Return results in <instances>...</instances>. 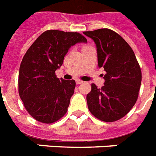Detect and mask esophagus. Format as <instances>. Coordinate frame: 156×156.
I'll return each mask as SVG.
<instances>
[{
    "label": "esophagus",
    "instance_id": "esophagus-1",
    "mask_svg": "<svg viewBox=\"0 0 156 156\" xmlns=\"http://www.w3.org/2000/svg\"><path fill=\"white\" fill-rule=\"evenodd\" d=\"M76 82L77 84H82V83H83V81H82V80H76Z\"/></svg>",
    "mask_w": 156,
    "mask_h": 156
}]
</instances>
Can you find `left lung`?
<instances>
[{"label": "left lung", "mask_w": 156, "mask_h": 156, "mask_svg": "<svg viewBox=\"0 0 156 156\" xmlns=\"http://www.w3.org/2000/svg\"><path fill=\"white\" fill-rule=\"evenodd\" d=\"M95 42L98 66L104 68L105 84L101 88L92 84L87 94L90 113L103 122L122 118L136 103L142 81V72L135 55L125 39L109 29L84 31Z\"/></svg>", "instance_id": "8db88e82"}]
</instances>
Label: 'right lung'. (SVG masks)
Here are the masks:
<instances>
[{
  "label": "right lung",
  "instance_id": "obj_1",
  "mask_svg": "<svg viewBox=\"0 0 156 156\" xmlns=\"http://www.w3.org/2000/svg\"><path fill=\"white\" fill-rule=\"evenodd\" d=\"M87 39L77 32L49 30L43 32L23 56L18 75V93L31 117L51 124L63 118L74 93V80L57 78L68 49Z\"/></svg>",
  "mask_w": 156,
  "mask_h": 156
}]
</instances>
